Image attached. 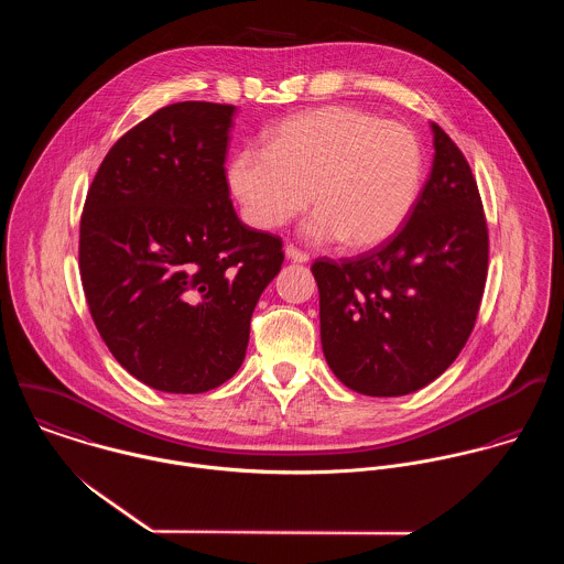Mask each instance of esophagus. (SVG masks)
<instances>
[{
  "label": "esophagus",
  "mask_w": 564,
  "mask_h": 564,
  "mask_svg": "<svg viewBox=\"0 0 564 564\" xmlns=\"http://www.w3.org/2000/svg\"><path fill=\"white\" fill-rule=\"evenodd\" d=\"M284 253H286V258L293 260V262H308V260H311V256H308L306 251L297 249L295 245H286V247H284Z\"/></svg>",
  "instance_id": "obj_1"
}]
</instances>
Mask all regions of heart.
Returning a JSON list of instances; mask_svg holds the SVG:
<instances>
[{
    "label": "heart",
    "instance_id": "heart-1",
    "mask_svg": "<svg viewBox=\"0 0 564 564\" xmlns=\"http://www.w3.org/2000/svg\"><path fill=\"white\" fill-rule=\"evenodd\" d=\"M423 177L416 134L398 121L351 106L293 115L267 148H241L228 162V184L245 219L275 230L313 204L302 228L311 241L351 249L382 245L410 217Z\"/></svg>",
    "mask_w": 564,
    "mask_h": 564
}]
</instances>
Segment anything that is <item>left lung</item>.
Segmentation results:
<instances>
[{
    "label": "left lung",
    "instance_id": "1",
    "mask_svg": "<svg viewBox=\"0 0 564 564\" xmlns=\"http://www.w3.org/2000/svg\"><path fill=\"white\" fill-rule=\"evenodd\" d=\"M434 162L391 241L356 258H319L325 360L351 391L400 398L436 380L463 351L480 311L488 228L471 166L432 123Z\"/></svg>",
    "mask_w": 564,
    "mask_h": 564
}]
</instances>
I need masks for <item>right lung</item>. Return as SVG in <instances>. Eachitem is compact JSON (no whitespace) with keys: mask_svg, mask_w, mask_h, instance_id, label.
<instances>
[{"mask_svg":"<svg viewBox=\"0 0 564 564\" xmlns=\"http://www.w3.org/2000/svg\"><path fill=\"white\" fill-rule=\"evenodd\" d=\"M235 106L177 101L99 164L80 221V278L117 362L164 393H206L245 358L282 239L235 213L226 177Z\"/></svg>","mask_w":564,"mask_h":564,"instance_id":"add662e5","label":"right lung"}]
</instances>
